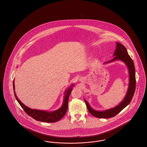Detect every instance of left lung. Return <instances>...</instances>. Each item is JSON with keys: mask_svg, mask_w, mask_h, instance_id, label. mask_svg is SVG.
<instances>
[{"mask_svg": "<svg viewBox=\"0 0 147 147\" xmlns=\"http://www.w3.org/2000/svg\"><path fill=\"white\" fill-rule=\"evenodd\" d=\"M113 55L115 57L112 60L106 62L104 63H108L113 62L116 60H121L125 62L128 68L129 71V86L128 91L125 96L123 100L116 107L103 111H98L93 109L90 106L89 103L85 99L87 109L89 113L93 116L98 118L107 119L111 118L119 114L125 107L127 106L131 101L136 87V78H135V69L133 61L128 54L126 48L123 45L119 42H116V48Z\"/></svg>", "mask_w": 147, "mask_h": 147, "instance_id": "8db88e82", "label": "left lung"}]
</instances>
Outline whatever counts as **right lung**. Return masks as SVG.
Instances as JSON below:
<instances>
[{
    "label": "right lung",
    "mask_w": 147,
    "mask_h": 147,
    "mask_svg": "<svg viewBox=\"0 0 147 147\" xmlns=\"http://www.w3.org/2000/svg\"><path fill=\"white\" fill-rule=\"evenodd\" d=\"M14 81L13 80V90L14 96L16 98L17 101L19 103V105L22 107L24 111L26 112L27 115L30 116L32 118L35 119L36 121H42L44 122L47 123H52L57 122L60 119H61L63 116L65 115L66 113L68 108V98L69 95L71 93L72 87L74 86V85H71L70 87H69L66 90L65 95L64 96L62 106L58 110L55 111H40L37 109H32L24 105L20 100L18 99L17 96V95L15 93V87H14Z\"/></svg>",
    "instance_id": "1"
}]
</instances>
